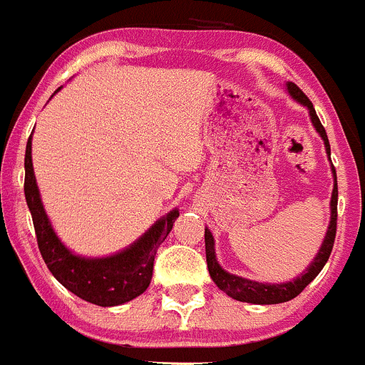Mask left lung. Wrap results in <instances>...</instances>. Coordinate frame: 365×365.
<instances>
[{"mask_svg":"<svg viewBox=\"0 0 365 365\" xmlns=\"http://www.w3.org/2000/svg\"><path fill=\"white\" fill-rule=\"evenodd\" d=\"M286 91L289 93V97L293 101H297L298 104L304 106L309 111V118H311L312 127L316 128V132L319 134V138L325 143V152L330 157V145L329 138H327V132L323 128L322 121H319L318 114H316L314 108H312L311 101L304 95V91L297 86L295 83H286ZM332 176H334V189H332V197H330V222L327 227L325 238H323V244L319 247V251L316 252L314 259L311 261L307 268L302 272L298 277L293 281L286 282H259V281H251V279L240 277V275L230 274L227 270H224L219 264L215 256V240H213V235L208 227H205V249H206V263H208V272L212 281L215 282L217 288L222 289L227 297L235 298L238 302H247V304H257V305H270V304H282V302H288L297 295H300L302 289L307 284H311V281H314L316 275L322 272V268L325 267V263L329 261L330 252H332L334 240H336V226H337V176L336 169L332 165Z\"/></svg>","mask_w":365,"mask_h":365,"instance_id":"8db88e82","label":"left lung"}]
</instances>
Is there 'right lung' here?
<instances>
[{
  "label": "right lung",
  "instance_id": "obj_1",
  "mask_svg": "<svg viewBox=\"0 0 365 365\" xmlns=\"http://www.w3.org/2000/svg\"><path fill=\"white\" fill-rule=\"evenodd\" d=\"M60 90L61 88H58L54 93ZM24 171V196L31 212L36 242L47 268L56 277V281L73 295L101 307L121 305L145 293L152 281L157 249L160 247L169 231L173 230L175 220L178 219V208H173L171 212L160 217L145 235H141L134 244L121 249L120 252L102 257L79 256L70 251L58 238L42 205L35 171H33L31 135L26 145Z\"/></svg>",
  "mask_w": 365,
  "mask_h": 365
}]
</instances>
